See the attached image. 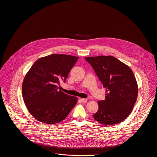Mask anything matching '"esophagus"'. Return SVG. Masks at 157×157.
<instances>
[{"instance_id": "34e87169", "label": "esophagus", "mask_w": 157, "mask_h": 157, "mask_svg": "<svg viewBox=\"0 0 157 157\" xmlns=\"http://www.w3.org/2000/svg\"><path fill=\"white\" fill-rule=\"evenodd\" d=\"M81 102H83V103H86V102H87L88 99H85V98H81Z\"/></svg>"}]
</instances>
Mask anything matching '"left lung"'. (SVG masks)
Here are the masks:
<instances>
[{
    "instance_id": "obj_1",
    "label": "left lung",
    "mask_w": 157,
    "mask_h": 157,
    "mask_svg": "<svg viewBox=\"0 0 157 157\" xmlns=\"http://www.w3.org/2000/svg\"><path fill=\"white\" fill-rule=\"evenodd\" d=\"M106 88L105 99L98 101L94 119L104 125L125 120L136 101L138 88L132 69L112 56L85 57Z\"/></svg>"
}]
</instances>
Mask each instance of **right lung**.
I'll use <instances>...</instances> for the list:
<instances>
[{"label":"right lung","instance_id":"right-lung-1","mask_svg":"<svg viewBox=\"0 0 157 157\" xmlns=\"http://www.w3.org/2000/svg\"><path fill=\"white\" fill-rule=\"evenodd\" d=\"M79 57L52 54L33 64L22 83L23 99L28 111L36 120L55 124L65 120L76 104L78 98L58 90L60 81L65 82Z\"/></svg>","mask_w":157,"mask_h":157}]
</instances>
